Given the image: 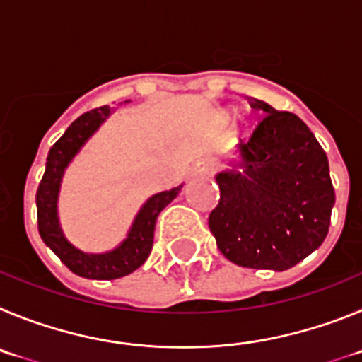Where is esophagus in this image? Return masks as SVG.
Wrapping results in <instances>:
<instances>
[{
  "instance_id": "1",
  "label": "esophagus",
  "mask_w": 362,
  "mask_h": 362,
  "mask_svg": "<svg viewBox=\"0 0 362 362\" xmlns=\"http://www.w3.org/2000/svg\"><path fill=\"white\" fill-rule=\"evenodd\" d=\"M214 171H216V160L211 157L200 158V160L193 165V173L200 175V177H209Z\"/></svg>"
}]
</instances>
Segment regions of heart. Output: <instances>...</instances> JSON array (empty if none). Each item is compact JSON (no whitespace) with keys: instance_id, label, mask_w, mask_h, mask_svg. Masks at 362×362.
I'll use <instances>...</instances> for the list:
<instances>
[{"instance_id":"obj_1","label":"heart","mask_w":362,"mask_h":362,"mask_svg":"<svg viewBox=\"0 0 362 362\" xmlns=\"http://www.w3.org/2000/svg\"><path fill=\"white\" fill-rule=\"evenodd\" d=\"M230 115H233V113H230Z\"/></svg>"}]
</instances>
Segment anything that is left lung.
I'll use <instances>...</instances> for the list:
<instances>
[{
	"mask_svg": "<svg viewBox=\"0 0 362 362\" xmlns=\"http://www.w3.org/2000/svg\"><path fill=\"white\" fill-rule=\"evenodd\" d=\"M265 113L229 169L214 177L220 202L209 229L220 252L247 269H291L314 252L328 234L335 204L327 153L308 126L247 97Z\"/></svg>",
	"mask_w": 362,
	"mask_h": 362,
	"instance_id": "obj_1",
	"label": "left lung"
}]
</instances>
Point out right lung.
<instances>
[{
    "label": "right lung",
    "mask_w": 362,
    "mask_h": 362,
    "mask_svg": "<svg viewBox=\"0 0 362 362\" xmlns=\"http://www.w3.org/2000/svg\"><path fill=\"white\" fill-rule=\"evenodd\" d=\"M112 113L113 108L103 106V108L83 113L79 119L68 126L64 135L48 151L47 169L35 194L41 240L74 274L88 279H117L132 274L133 270L139 269L151 252L153 234H155L158 214L165 205L171 204L178 197L182 189L180 184L169 191L149 197L136 213L126 238L115 249L106 250V252H84L68 242V238L61 229L59 213H57L64 171L81 151V148L86 144L88 139L103 126L104 120Z\"/></svg>",
    "instance_id": "obj_1"
}]
</instances>
